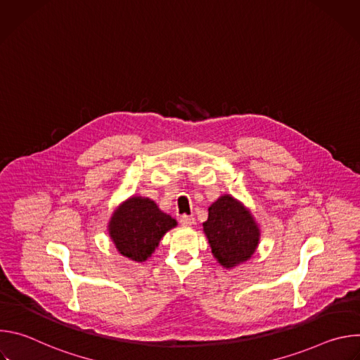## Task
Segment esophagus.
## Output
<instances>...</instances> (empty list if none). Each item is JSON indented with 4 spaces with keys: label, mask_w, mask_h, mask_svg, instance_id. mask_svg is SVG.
I'll return each instance as SVG.
<instances>
[{
    "label": "esophagus",
    "mask_w": 360,
    "mask_h": 360,
    "mask_svg": "<svg viewBox=\"0 0 360 360\" xmlns=\"http://www.w3.org/2000/svg\"><path fill=\"white\" fill-rule=\"evenodd\" d=\"M179 222H181L182 226H192L195 224V218L189 217V215H182L179 218Z\"/></svg>",
    "instance_id": "1"
}]
</instances>
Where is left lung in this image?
Segmentation results:
<instances>
[{
	"mask_svg": "<svg viewBox=\"0 0 360 360\" xmlns=\"http://www.w3.org/2000/svg\"><path fill=\"white\" fill-rule=\"evenodd\" d=\"M208 211L203 232L217 261L224 268L232 269L250 259L261 238L259 226L250 211L231 195L218 198Z\"/></svg>",
	"mask_w": 360,
	"mask_h": 360,
	"instance_id": "obj_1",
	"label": "left lung"
}]
</instances>
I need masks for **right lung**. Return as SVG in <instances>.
<instances>
[{"mask_svg":"<svg viewBox=\"0 0 360 360\" xmlns=\"http://www.w3.org/2000/svg\"><path fill=\"white\" fill-rule=\"evenodd\" d=\"M176 226L149 198L132 196L122 202L111 217L108 231L118 252L131 261L145 262L162 236Z\"/></svg>","mask_w":360,"mask_h":360,"instance_id":"1","label":"right lung"}]
</instances>
